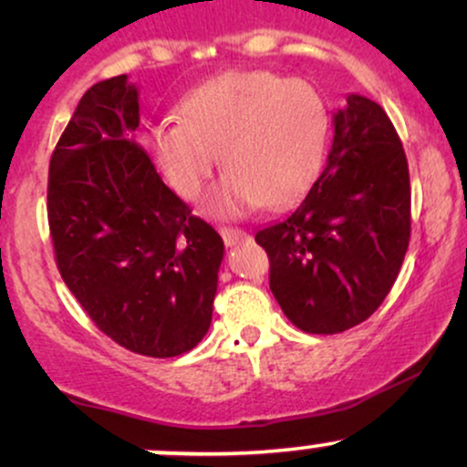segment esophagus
I'll use <instances>...</instances> for the list:
<instances>
[{"mask_svg": "<svg viewBox=\"0 0 467 467\" xmlns=\"http://www.w3.org/2000/svg\"><path fill=\"white\" fill-rule=\"evenodd\" d=\"M219 233H222L223 244H226L228 248H233V245H237V244H241V241L248 239V233H244L241 228H222Z\"/></svg>", "mask_w": 467, "mask_h": 467, "instance_id": "34e87169", "label": "esophagus"}]
</instances>
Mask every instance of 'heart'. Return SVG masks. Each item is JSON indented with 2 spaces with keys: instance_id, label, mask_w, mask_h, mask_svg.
<instances>
[{
  "instance_id": "b5f03b06",
  "label": "heart",
  "mask_w": 467,
  "mask_h": 467,
  "mask_svg": "<svg viewBox=\"0 0 467 467\" xmlns=\"http://www.w3.org/2000/svg\"><path fill=\"white\" fill-rule=\"evenodd\" d=\"M180 111L182 118L153 122L144 142L166 182L189 200L222 155L228 173L206 200L215 217L294 200L323 158L327 109L305 80L261 69L228 72L186 96Z\"/></svg>"
}]
</instances>
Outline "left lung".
Segmentation results:
<instances>
[{"label": "left lung", "mask_w": 467, "mask_h": 467, "mask_svg": "<svg viewBox=\"0 0 467 467\" xmlns=\"http://www.w3.org/2000/svg\"><path fill=\"white\" fill-rule=\"evenodd\" d=\"M270 289L307 334H340L382 305L410 239L409 162L387 111L349 94L323 173L281 222L256 233Z\"/></svg>", "instance_id": "obj_1"}]
</instances>
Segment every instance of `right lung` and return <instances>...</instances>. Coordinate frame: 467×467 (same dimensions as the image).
Instances as JSON below:
<instances>
[{
  "label": "right lung",
  "mask_w": 467,
  "mask_h": 467,
  "mask_svg": "<svg viewBox=\"0 0 467 467\" xmlns=\"http://www.w3.org/2000/svg\"><path fill=\"white\" fill-rule=\"evenodd\" d=\"M127 74L83 94L47 175V222L69 292L103 334L140 356L191 351L213 320L223 239L133 142Z\"/></svg>",
  "instance_id": "1"
}]
</instances>
